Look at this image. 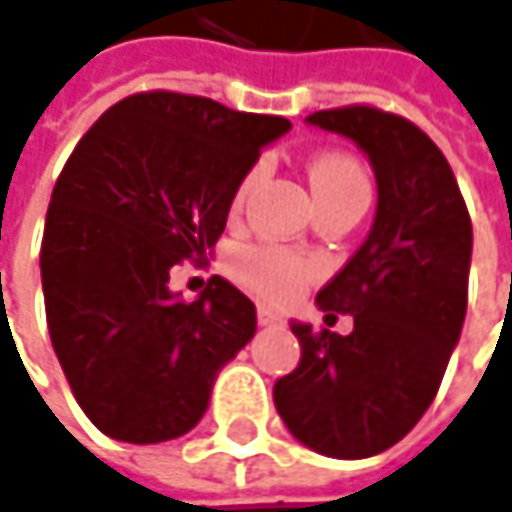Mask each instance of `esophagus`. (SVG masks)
Wrapping results in <instances>:
<instances>
[{
	"mask_svg": "<svg viewBox=\"0 0 512 512\" xmlns=\"http://www.w3.org/2000/svg\"><path fill=\"white\" fill-rule=\"evenodd\" d=\"M256 314H259V323H262V326H279V323H282V314L276 309H271V306H259Z\"/></svg>",
	"mask_w": 512,
	"mask_h": 512,
	"instance_id": "obj_1",
	"label": "esophagus"
}]
</instances>
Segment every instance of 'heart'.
Masks as SVG:
<instances>
[{"mask_svg": "<svg viewBox=\"0 0 512 512\" xmlns=\"http://www.w3.org/2000/svg\"><path fill=\"white\" fill-rule=\"evenodd\" d=\"M253 180H256V171L241 180L236 192V206L244 203ZM309 183L311 192H314V203L338 201V198H349V195H370L361 165L347 154L317 157L309 165ZM314 274H317V268L311 259H303V256L282 250V247H250L238 256L241 282L247 288H253L256 294L276 297V300L294 297L309 279H314Z\"/></svg>", "mask_w": 512, "mask_h": 512, "instance_id": "b5f03b06", "label": "heart"}]
</instances>
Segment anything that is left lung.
Instances as JSON below:
<instances>
[{"mask_svg":"<svg viewBox=\"0 0 512 512\" xmlns=\"http://www.w3.org/2000/svg\"><path fill=\"white\" fill-rule=\"evenodd\" d=\"M306 122L364 151L379 201L364 244L314 300L326 320L352 314V332L291 320L303 358L274 402L311 452L361 460L396 446L437 396L466 317L472 221L443 151L408 119L355 104Z\"/></svg>","mask_w":512,"mask_h":512,"instance_id":"left-lung-1","label":"left lung"}]
</instances>
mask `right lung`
<instances>
[{
    "label": "right lung",
    "instance_id": "right-lung-1",
    "mask_svg": "<svg viewBox=\"0 0 512 512\" xmlns=\"http://www.w3.org/2000/svg\"><path fill=\"white\" fill-rule=\"evenodd\" d=\"M282 116L212 98L139 92L75 145L40 247L57 361L90 422L122 443H165L209 408L221 367L256 335V306L224 276L198 300L168 288L180 259H206L241 180Z\"/></svg>",
    "mask_w": 512,
    "mask_h": 512
}]
</instances>
